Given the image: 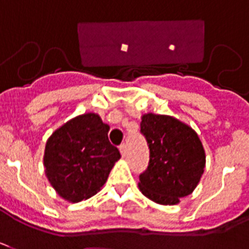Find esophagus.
<instances>
[{"instance_id":"esophagus-1","label":"esophagus","mask_w":249,"mask_h":249,"mask_svg":"<svg viewBox=\"0 0 249 249\" xmlns=\"http://www.w3.org/2000/svg\"><path fill=\"white\" fill-rule=\"evenodd\" d=\"M120 153H122V157L123 158L126 157L127 148H126V145H125V144H122V145H120Z\"/></svg>"}]
</instances>
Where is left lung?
Masks as SVG:
<instances>
[{
  "label": "left lung",
  "mask_w": 249,
  "mask_h": 249,
  "mask_svg": "<svg viewBox=\"0 0 249 249\" xmlns=\"http://www.w3.org/2000/svg\"><path fill=\"white\" fill-rule=\"evenodd\" d=\"M140 133L149 146L148 168L139 176L142 193L164 205L189 196L204 172L205 154L196 131L178 119L145 114Z\"/></svg>",
  "instance_id": "1"
}]
</instances>
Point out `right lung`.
<instances>
[{
  "label": "right lung",
  "mask_w": 249,
  "mask_h": 249,
  "mask_svg": "<svg viewBox=\"0 0 249 249\" xmlns=\"http://www.w3.org/2000/svg\"><path fill=\"white\" fill-rule=\"evenodd\" d=\"M109 125L92 112L76 116L50 137L44 164L49 181L60 196L76 203L96 194L120 159L109 142Z\"/></svg>",
  "instance_id": "obj_1"
}]
</instances>
